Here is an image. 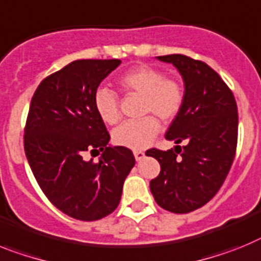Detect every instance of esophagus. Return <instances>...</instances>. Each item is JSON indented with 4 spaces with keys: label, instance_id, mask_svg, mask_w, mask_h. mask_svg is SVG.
<instances>
[{
    "label": "esophagus",
    "instance_id": "34e87169",
    "mask_svg": "<svg viewBox=\"0 0 261 261\" xmlns=\"http://www.w3.org/2000/svg\"><path fill=\"white\" fill-rule=\"evenodd\" d=\"M134 156H135V160H137V162H140V160H143L146 153H144L143 151H134Z\"/></svg>",
    "mask_w": 261,
    "mask_h": 261
}]
</instances>
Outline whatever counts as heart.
<instances>
[{"label": "heart", "instance_id": "obj_1", "mask_svg": "<svg viewBox=\"0 0 261 261\" xmlns=\"http://www.w3.org/2000/svg\"><path fill=\"white\" fill-rule=\"evenodd\" d=\"M118 87L128 93L140 94L142 114H152L139 121L124 122L113 133V140L117 146L130 149H143L148 146L160 131V123L169 122L180 113L184 103L185 92L180 81L151 65L134 67L117 79ZM93 105L98 117L108 124H115L119 121L118 98L113 90L99 87L93 96Z\"/></svg>", "mask_w": 261, "mask_h": 261}]
</instances>
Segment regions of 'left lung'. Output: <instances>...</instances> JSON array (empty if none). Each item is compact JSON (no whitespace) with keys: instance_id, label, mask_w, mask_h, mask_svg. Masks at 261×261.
<instances>
[{"instance_id":"obj_1","label":"left lung","mask_w":261,"mask_h":261,"mask_svg":"<svg viewBox=\"0 0 261 261\" xmlns=\"http://www.w3.org/2000/svg\"><path fill=\"white\" fill-rule=\"evenodd\" d=\"M182 76L185 98L165 138L174 149L146 152L160 164L149 189L158 205L177 214L207 203L226 180L238 143V108L234 94L209 65L189 56H158Z\"/></svg>"}]
</instances>
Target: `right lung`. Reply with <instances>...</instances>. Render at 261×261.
Returning <instances> with one entry per match:
<instances>
[{
	"mask_svg": "<svg viewBox=\"0 0 261 261\" xmlns=\"http://www.w3.org/2000/svg\"><path fill=\"white\" fill-rule=\"evenodd\" d=\"M121 60H74L36 88L24 127V152L40 189L59 210L97 221L117 209L135 165L131 149L109 144L93 105L101 81ZM87 152H102L97 163Z\"/></svg>",
	"mask_w": 261,
	"mask_h": 261,
	"instance_id": "add662e5",
	"label": "right lung"
}]
</instances>
